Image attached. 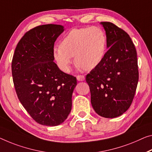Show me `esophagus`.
I'll list each match as a JSON object with an SVG mask.
<instances>
[{
    "label": "esophagus",
    "instance_id": "34e87169",
    "mask_svg": "<svg viewBox=\"0 0 152 152\" xmlns=\"http://www.w3.org/2000/svg\"><path fill=\"white\" fill-rule=\"evenodd\" d=\"M77 80L79 81H84V79H85V77L83 75H79L77 76Z\"/></svg>",
    "mask_w": 152,
    "mask_h": 152
}]
</instances>
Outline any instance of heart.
<instances>
[{"mask_svg":"<svg viewBox=\"0 0 152 152\" xmlns=\"http://www.w3.org/2000/svg\"><path fill=\"white\" fill-rule=\"evenodd\" d=\"M107 37L97 26L73 28L53 49V56L60 70L70 71L75 60L79 69L92 70L99 66L105 56Z\"/></svg>","mask_w":152,"mask_h":152,"instance_id":"1","label":"heart"}]
</instances>
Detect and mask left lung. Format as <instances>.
I'll list each match as a JSON object with an SVG mask.
<instances>
[{
	"mask_svg": "<svg viewBox=\"0 0 152 152\" xmlns=\"http://www.w3.org/2000/svg\"><path fill=\"white\" fill-rule=\"evenodd\" d=\"M109 48L101 63L86 75L91 103L99 115L118 117L131 105L139 81L137 50L130 36L113 23L102 22Z\"/></svg>",
	"mask_w": 152,
	"mask_h": 152,
	"instance_id": "8db88e82",
	"label": "left lung"
}]
</instances>
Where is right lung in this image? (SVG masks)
Returning a JSON list of instances; mask_svg holds the SVG:
<instances>
[{
	"label": "right lung",
	"instance_id": "1",
	"mask_svg": "<svg viewBox=\"0 0 152 152\" xmlns=\"http://www.w3.org/2000/svg\"><path fill=\"white\" fill-rule=\"evenodd\" d=\"M64 27L44 24L30 29L16 46L11 71L18 99L31 118L42 125H59L71 111L77 79L53 61V49Z\"/></svg>",
	"mask_w": 152,
	"mask_h": 152
}]
</instances>
